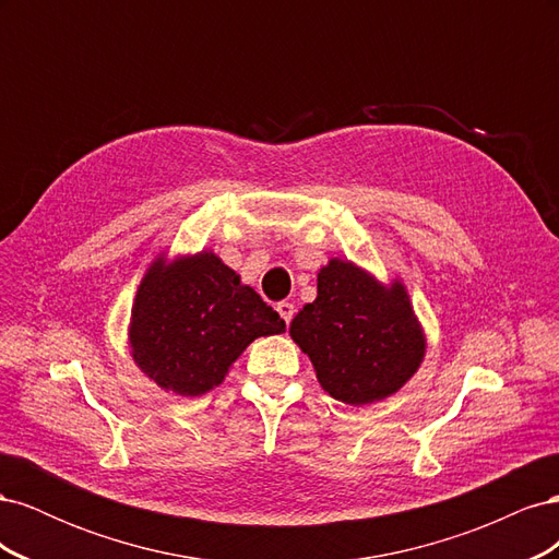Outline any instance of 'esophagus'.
<instances>
[{
  "label": "esophagus",
  "mask_w": 559,
  "mask_h": 559,
  "mask_svg": "<svg viewBox=\"0 0 559 559\" xmlns=\"http://www.w3.org/2000/svg\"><path fill=\"white\" fill-rule=\"evenodd\" d=\"M277 312H280V317L286 321V324H289V321L294 319V312H296L294 302H289V300H282V302H277Z\"/></svg>",
  "instance_id": "34e87169"
}]
</instances>
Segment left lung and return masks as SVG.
Instances as JSON below:
<instances>
[{
	"instance_id": "obj_1",
	"label": "left lung",
	"mask_w": 559,
	"mask_h": 559,
	"mask_svg": "<svg viewBox=\"0 0 559 559\" xmlns=\"http://www.w3.org/2000/svg\"><path fill=\"white\" fill-rule=\"evenodd\" d=\"M324 392L349 405L396 394L425 359L427 341L405 286L380 284L366 270L331 259L317 275V298L289 329Z\"/></svg>"
}]
</instances>
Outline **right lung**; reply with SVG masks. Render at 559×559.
Listing matches in <instances>:
<instances>
[{
  "instance_id": "1",
  "label": "right lung",
  "mask_w": 559,
  "mask_h": 559,
  "mask_svg": "<svg viewBox=\"0 0 559 559\" xmlns=\"http://www.w3.org/2000/svg\"><path fill=\"white\" fill-rule=\"evenodd\" d=\"M284 319L212 251L148 265L130 317L132 359L158 386L200 396L224 382L249 343Z\"/></svg>"
}]
</instances>
